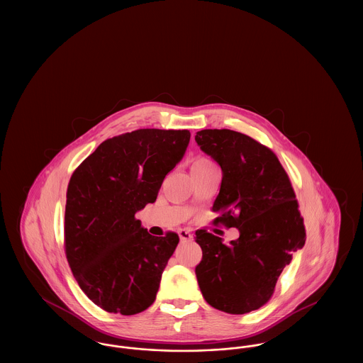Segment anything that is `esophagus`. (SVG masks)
<instances>
[{
    "label": "esophagus",
    "instance_id": "esophagus-1",
    "mask_svg": "<svg viewBox=\"0 0 363 363\" xmlns=\"http://www.w3.org/2000/svg\"><path fill=\"white\" fill-rule=\"evenodd\" d=\"M178 235H179L181 242L190 241V240L193 238V235L190 234V231H188V230H179V231H178Z\"/></svg>",
    "mask_w": 363,
    "mask_h": 363
}]
</instances>
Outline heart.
Listing matches in <instances>:
<instances>
[{"instance_id": "heart-1", "label": "heart", "mask_w": 363, "mask_h": 363, "mask_svg": "<svg viewBox=\"0 0 363 363\" xmlns=\"http://www.w3.org/2000/svg\"><path fill=\"white\" fill-rule=\"evenodd\" d=\"M211 164H213V163H212L209 159L203 157V156H199V157H196V159L193 160L191 167H207V166H211Z\"/></svg>"}]
</instances>
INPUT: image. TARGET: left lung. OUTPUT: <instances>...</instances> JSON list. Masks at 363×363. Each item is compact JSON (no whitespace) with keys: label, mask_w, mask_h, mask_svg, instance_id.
Instances as JSON below:
<instances>
[{"label":"left lung","mask_w":363,"mask_h":363,"mask_svg":"<svg viewBox=\"0 0 363 363\" xmlns=\"http://www.w3.org/2000/svg\"><path fill=\"white\" fill-rule=\"evenodd\" d=\"M194 140L222 169L212 207L220 213L215 225L240 231V238L230 245L206 230L196 231L203 250L196 267L200 290L218 311H256L269 301L283 268L305 245V225L291 182L269 148L240 132L204 129Z\"/></svg>","instance_id":"1"}]
</instances>
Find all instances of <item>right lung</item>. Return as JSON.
Listing matches in <instances>:
<instances>
[{
  "mask_svg": "<svg viewBox=\"0 0 363 363\" xmlns=\"http://www.w3.org/2000/svg\"><path fill=\"white\" fill-rule=\"evenodd\" d=\"M189 130L138 129L104 141L70 177L65 252L80 289L108 313L148 309L179 242L135 218L185 155Z\"/></svg>",
  "mask_w": 363,
  "mask_h": 363,
  "instance_id": "obj_1",
  "label": "right lung"
}]
</instances>
